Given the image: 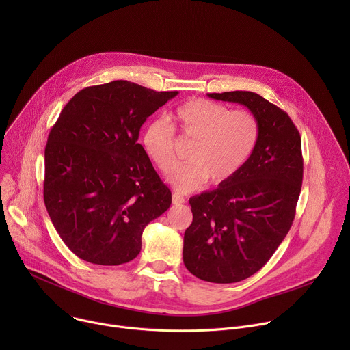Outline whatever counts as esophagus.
Instances as JSON below:
<instances>
[{
    "mask_svg": "<svg viewBox=\"0 0 350 350\" xmlns=\"http://www.w3.org/2000/svg\"><path fill=\"white\" fill-rule=\"evenodd\" d=\"M172 201H173L174 205H181V204L185 202V199H184V196H181V195H178V193H173Z\"/></svg>",
    "mask_w": 350,
    "mask_h": 350,
    "instance_id": "esophagus-1",
    "label": "esophagus"
}]
</instances>
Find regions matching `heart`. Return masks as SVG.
I'll return each instance as SVG.
<instances>
[{
    "instance_id": "obj_1",
    "label": "heart",
    "mask_w": 350,
    "mask_h": 350,
    "mask_svg": "<svg viewBox=\"0 0 350 350\" xmlns=\"http://www.w3.org/2000/svg\"><path fill=\"white\" fill-rule=\"evenodd\" d=\"M173 119L181 131L195 139L188 163H174V130L166 119L149 120L141 133L145 155L178 192H191L208 180L219 185L230 181L245 166L259 139V123L247 111H230L205 98H192L176 108Z\"/></svg>"
}]
</instances>
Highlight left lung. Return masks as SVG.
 I'll use <instances>...</instances> for the list:
<instances>
[{"instance_id": "8db88e82", "label": "left lung", "mask_w": 350, "mask_h": 350, "mask_svg": "<svg viewBox=\"0 0 350 350\" xmlns=\"http://www.w3.org/2000/svg\"><path fill=\"white\" fill-rule=\"evenodd\" d=\"M208 96L246 107L259 123L255 151L238 174L189 198L184 265L204 281L231 284L259 271L288 234L304 178L302 142L291 118L256 92Z\"/></svg>"}]
</instances>
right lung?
I'll return each mask as SVG.
<instances>
[{
    "instance_id": "obj_1",
    "label": "right lung",
    "mask_w": 350,
    "mask_h": 350,
    "mask_svg": "<svg viewBox=\"0 0 350 350\" xmlns=\"http://www.w3.org/2000/svg\"><path fill=\"white\" fill-rule=\"evenodd\" d=\"M178 91L115 80L79 91L45 146L44 202L70 251L101 266L137 258L149 221L172 192L138 144L139 129Z\"/></svg>"
}]
</instances>
